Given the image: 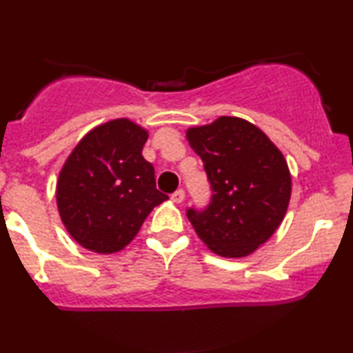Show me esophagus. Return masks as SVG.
<instances>
[{"instance_id":"34e87169","label":"esophagus","mask_w":353,"mask_h":353,"mask_svg":"<svg viewBox=\"0 0 353 353\" xmlns=\"http://www.w3.org/2000/svg\"><path fill=\"white\" fill-rule=\"evenodd\" d=\"M184 197H185V192L182 189H177L176 192L172 194L171 196V199H172V202H176V204H181L182 201H184Z\"/></svg>"}]
</instances>
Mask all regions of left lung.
Segmentation results:
<instances>
[{"mask_svg": "<svg viewBox=\"0 0 353 353\" xmlns=\"http://www.w3.org/2000/svg\"><path fill=\"white\" fill-rule=\"evenodd\" d=\"M212 188L205 210L188 209L194 230L214 254L247 257L285 217L292 177L281 149L249 121L221 116L185 131Z\"/></svg>", "mask_w": 353, "mask_h": 353, "instance_id": "left-lung-1", "label": "left lung"}]
</instances>
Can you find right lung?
Instances as JSON below:
<instances>
[{
	"label": "right lung",
	"mask_w": 353,
	"mask_h": 353,
	"mask_svg": "<svg viewBox=\"0 0 353 353\" xmlns=\"http://www.w3.org/2000/svg\"><path fill=\"white\" fill-rule=\"evenodd\" d=\"M149 132L128 117L96 125L76 144L56 182V204L70 236L96 254L123 250L145 217L169 197L156 189L143 157Z\"/></svg>",
	"instance_id": "right-lung-1"
}]
</instances>
